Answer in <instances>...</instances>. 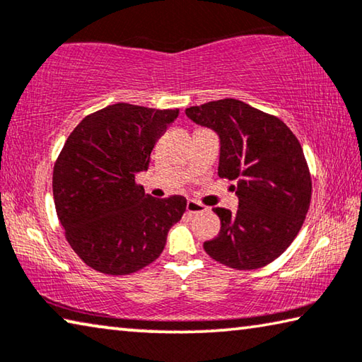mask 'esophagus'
<instances>
[{
  "label": "esophagus",
  "instance_id": "1",
  "mask_svg": "<svg viewBox=\"0 0 362 362\" xmlns=\"http://www.w3.org/2000/svg\"><path fill=\"white\" fill-rule=\"evenodd\" d=\"M207 209L206 206L196 203V201H188L187 203V212L188 214H199V212H204Z\"/></svg>",
  "mask_w": 362,
  "mask_h": 362
}]
</instances>
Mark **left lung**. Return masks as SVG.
I'll use <instances>...</instances> for the list:
<instances>
[{
  "label": "left lung",
  "instance_id": "1",
  "mask_svg": "<svg viewBox=\"0 0 362 362\" xmlns=\"http://www.w3.org/2000/svg\"><path fill=\"white\" fill-rule=\"evenodd\" d=\"M220 137L218 177L236 183L235 214L212 209L222 226L204 243L214 260L235 269L268 265L296 240L311 201V174L302 145L278 116L236 99L185 110Z\"/></svg>",
  "mask_w": 362,
  "mask_h": 362
}]
</instances>
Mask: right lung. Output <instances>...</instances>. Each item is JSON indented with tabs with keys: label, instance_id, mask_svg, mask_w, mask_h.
<instances>
[{
	"label": "right lung",
	"instance_id": "right-lung-1",
	"mask_svg": "<svg viewBox=\"0 0 362 362\" xmlns=\"http://www.w3.org/2000/svg\"><path fill=\"white\" fill-rule=\"evenodd\" d=\"M177 116V108L119 102L86 116L66 139L54 164V203L66 241L95 272L121 276L150 265L185 212L183 196L155 199L136 182Z\"/></svg>",
	"mask_w": 362,
	"mask_h": 362
}]
</instances>
